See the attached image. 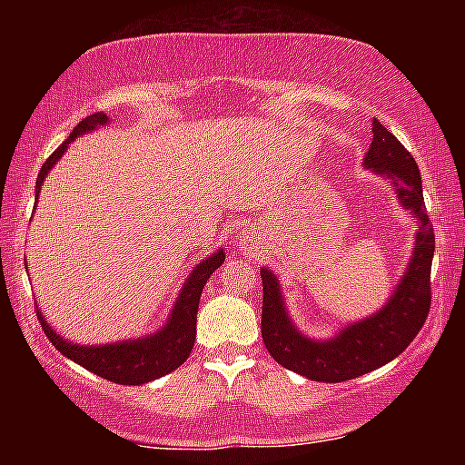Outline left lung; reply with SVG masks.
Instances as JSON below:
<instances>
[{
  "label": "left lung",
  "mask_w": 465,
  "mask_h": 465,
  "mask_svg": "<svg viewBox=\"0 0 465 465\" xmlns=\"http://www.w3.org/2000/svg\"><path fill=\"white\" fill-rule=\"evenodd\" d=\"M366 169L390 177L396 183L402 207L419 218L415 252L390 302L377 315L353 323L330 341H311L292 326L285 313L279 282L269 269L262 277V341L272 360L288 371L311 381L341 383L377 371L398 358L423 328L431 307V258H434V228L425 213L421 175L415 158L391 131L374 118L372 143L364 158Z\"/></svg>",
  "instance_id": "left-lung-1"
}]
</instances>
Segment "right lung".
<instances>
[{
    "label": "right lung",
    "instance_id": "obj_1",
    "mask_svg": "<svg viewBox=\"0 0 465 465\" xmlns=\"http://www.w3.org/2000/svg\"><path fill=\"white\" fill-rule=\"evenodd\" d=\"M105 123V114L97 112L75 124L72 135H69L65 142L46 158V163L42 164L35 182V196L40 194L44 177L48 175V171L53 169L54 163L63 156L67 145L72 143L75 137L82 135V133L93 131L94 126ZM222 262H224V252L220 250L218 253H213L212 258L203 260V262L196 266L193 275L188 277V282L183 283L180 298H177L175 307L171 311L167 326L158 330L156 334L148 336V339L123 341L114 342V345L80 347L56 334L54 330L48 326L46 320H44L42 311L35 309L37 320H40V326L44 330V334L48 336V341L53 342L65 358L74 360L75 364L86 368V371L97 374V377H104L118 385L148 383V381H154L158 377H163V374L175 371V368H180L183 361L188 360L196 339V311H199L201 292L205 288L207 279L212 277V272L218 269V266H222Z\"/></svg>",
    "mask_w": 465,
    "mask_h": 465
}]
</instances>
